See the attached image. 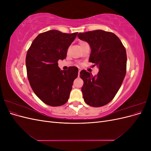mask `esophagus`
Instances as JSON below:
<instances>
[{
  "label": "esophagus",
  "mask_w": 151,
  "mask_h": 151,
  "mask_svg": "<svg viewBox=\"0 0 151 151\" xmlns=\"http://www.w3.org/2000/svg\"><path fill=\"white\" fill-rule=\"evenodd\" d=\"M80 72H81V70H79V76H79V75H80Z\"/></svg>",
  "instance_id": "esophagus-1"
}]
</instances>
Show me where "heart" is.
<instances>
[{"instance_id": "heart-1", "label": "heart", "mask_w": 151, "mask_h": 151, "mask_svg": "<svg viewBox=\"0 0 151 151\" xmlns=\"http://www.w3.org/2000/svg\"><path fill=\"white\" fill-rule=\"evenodd\" d=\"M79 45H80V47H83V45H84L85 44H86L87 43L86 42H84V41H80L79 42Z\"/></svg>"}]
</instances>
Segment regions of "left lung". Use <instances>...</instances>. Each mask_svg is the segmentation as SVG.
I'll list each match as a JSON object with an SVG mask.
<instances>
[{"instance_id": "1", "label": "left lung", "mask_w": 151, "mask_h": 151, "mask_svg": "<svg viewBox=\"0 0 151 151\" xmlns=\"http://www.w3.org/2000/svg\"><path fill=\"white\" fill-rule=\"evenodd\" d=\"M88 42L91 48L89 61L99 67L93 76L82 70L80 77L83 80L82 92L86 104L101 107L110 102L119 90L127 71V53L118 36L111 32L94 30L77 35Z\"/></svg>"}]
</instances>
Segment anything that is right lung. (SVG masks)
I'll return each mask as SVG.
<instances>
[{"instance_id":"1","label":"right lung","mask_w":151,"mask_h":151,"mask_svg":"<svg viewBox=\"0 0 151 151\" xmlns=\"http://www.w3.org/2000/svg\"><path fill=\"white\" fill-rule=\"evenodd\" d=\"M78 33H63L50 30L39 34L27 52V76L35 94L47 105L59 106L69 98L78 68L60 70L58 60L67 57V50Z\"/></svg>"}]
</instances>
